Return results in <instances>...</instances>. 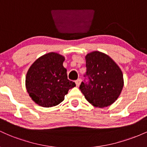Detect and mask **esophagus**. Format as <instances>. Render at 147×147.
Here are the masks:
<instances>
[{
    "label": "esophagus",
    "instance_id": "34e87169",
    "mask_svg": "<svg viewBox=\"0 0 147 147\" xmlns=\"http://www.w3.org/2000/svg\"><path fill=\"white\" fill-rule=\"evenodd\" d=\"M81 82H82V79H78L77 80L75 81V84L77 85V86H79V85L81 84Z\"/></svg>",
    "mask_w": 147,
    "mask_h": 147
}]
</instances>
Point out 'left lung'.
<instances>
[{"label":"left lung","instance_id":"1","mask_svg":"<svg viewBox=\"0 0 147 147\" xmlns=\"http://www.w3.org/2000/svg\"><path fill=\"white\" fill-rule=\"evenodd\" d=\"M85 79L79 88L88 102L104 108L115 102L124 85L119 66L110 57L100 52H92L86 57Z\"/></svg>","mask_w":147,"mask_h":147}]
</instances>
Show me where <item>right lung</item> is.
I'll return each mask as SVG.
<instances>
[{
    "mask_svg": "<svg viewBox=\"0 0 147 147\" xmlns=\"http://www.w3.org/2000/svg\"><path fill=\"white\" fill-rule=\"evenodd\" d=\"M64 57L50 52L38 58L28 70L25 86L29 95L38 105L52 107L63 102L69 89L75 86L63 66Z\"/></svg>",
    "mask_w": 147,
    "mask_h": 147,
    "instance_id": "obj_1",
    "label": "right lung"
}]
</instances>
